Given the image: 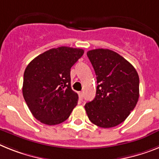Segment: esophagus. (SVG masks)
<instances>
[{"label": "esophagus", "mask_w": 159, "mask_h": 159, "mask_svg": "<svg viewBox=\"0 0 159 159\" xmlns=\"http://www.w3.org/2000/svg\"><path fill=\"white\" fill-rule=\"evenodd\" d=\"M78 96H79V99L82 100L83 98V92H78Z\"/></svg>", "instance_id": "1"}]
</instances>
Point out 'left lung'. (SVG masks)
I'll list each match as a JSON object with an SVG mask.
<instances>
[{"instance_id": "left-lung-1", "label": "left lung", "mask_w": 159, "mask_h": 159, "mask_svg": "<svg viewBox=\"0 0 159 159\" xmlns=\"http://www.w3.org/2000/svg\"><path fill=\"white\" fill-rule=\"evenodd\" d=\"M97 78L96 95L85 105L88 118L101 128H111L125 121L139 98V76L135 68L109 49L87 52Z\"/></svg>"}]
</instances>
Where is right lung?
I'll return each instance as SVG.
<instances>
[{
	"mask_svg": "<svg viewBox=\"0 0 159 159\" xmlns=\"http://www.w3.org/2000/svg\"><path fill=\"white\" fill-rule=\"evenodd\" d=\"M83 53L82 49L59 47L39 55L26 66L22 94L30 112L43 124L64 122L77 104L70 69Z\"/></svg>",
	"mask_w": 159,
	"mask_h": 159,
	"instance_id": "obj_1",
	"label": "right lung"
}]
</instances>
